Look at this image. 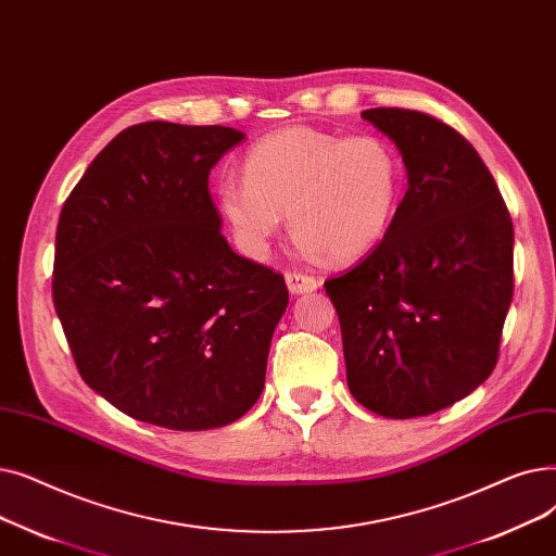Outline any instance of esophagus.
<instances>
[{"instance_id": "34e87169", "label": "esophagus", "mask_w": 556, "mask_h": 556, "mask_svg": "<svg viewBox=\"0 0 556 556\" xmlns=\"http://www.w3.org/2000/svg\"><path fill=\"white\" fill-rule=\"evenodd\" d=\"M285 282L292 294H309L316 287H319V280H316L314 276L301 274V271H287Z\"/></svg>"}]
</instances>
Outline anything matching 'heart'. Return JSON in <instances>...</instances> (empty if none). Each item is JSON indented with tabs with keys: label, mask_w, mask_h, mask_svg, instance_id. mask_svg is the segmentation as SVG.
<instances>
[{
	"label": "heart",
	"mask_w": 556,
	"mask_h": 556,
	"mask_svg": "<svg viewBox=\"0 0 556 556\" xmlns=\"http://www.w3.org/2000/svg\"><path fill=\"white\" fill-rule=\"evenodd\" d=\"M244 178L217 185V205L235 242L262 257L285 215L305 253L355 260L374 251L403 199V161L374 134L341 138L312 126H287L244 155Z\"/></svg>",
	"instance_id": "heart-1"
}]
</instances>
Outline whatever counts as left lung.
Wrapping results in <instances>:
<instances>
[{"instance_id":"obj_1","label":"left lung","mask_w":556,"mask_h":556,"mask_svg":"<svg viewBox=\"0 0 556 556\" xmlns=\"http://www.w3.org/2000/svg\"><path fill=\"white\" fill-rule=\"evenodd\" d=\"M362 117L399 147L407 192L384 240L324 287L353 399L384 418L428 416L495 368L514 296V226L455 128L405 109Z\"/></svg>"}]
</instances>
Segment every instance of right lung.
Segmentation results:
<instances>
[{
  "label": "right lung",
  "mask_w": 556,
  "mask_h": 556,
  "mask_svg": "<svg viewBox=\"0 0 556 556\" xmlns=\"http://www.w3.org/2000/svg\"><path fill=\"white\" fill-rule=\"evenodd\" d=\"M242 140L230 126H128L63 205L51 289L76 368L151 426H228L264 387L287 287L228 247L207 192Z\"/></svg>",
  "instance_id": "right-lung-1"
}]
</instances>
